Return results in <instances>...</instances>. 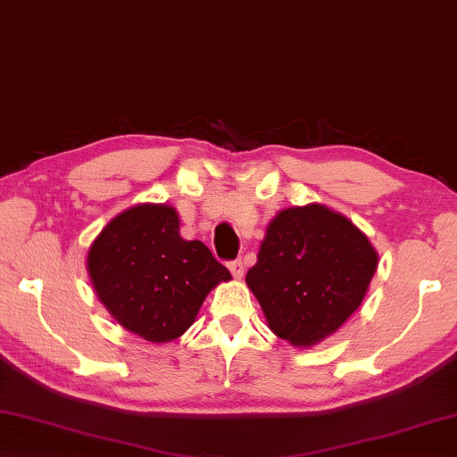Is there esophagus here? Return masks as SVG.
Wrapping results in <instances>:
<instances>
[{"label":"esophagus","mask_w":457,"mask_h":457,"mask_svg":"<svg viewBox=\"0 0 457 457\" xmlns=\"http://www.w3.org/2000/svg\"><path fill=\"white\" fill-rule=\"evenodd\" d=\"M228 267H229V271H231V275L236 277V279H241V277H244L245 267H244V262H241V259H236V262H229Z\"/></svg>","instance_id":"esophagus-1"}]
</instances>
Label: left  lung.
<instances>
[{"mask_svg": "<svg viewBox=\"0 0 457 457\" xmlns=\"http://www.w3.org/2000/svg\"><path fill=\"white\" fill-rule=\"evenodd\" d=\"M377 267V249L351 220L309 204L270 221L245 283L277 337L312 346L361 307Z\"/></svg>", "mask_w": 457, "mask_h": 457, "instance_id": "obj_1", "label": "left lung"}]
</instances>
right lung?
<instances>
[{"label": "right lung", "mask_w": 457, "mask_h": 457, "mask_svg": "<svg viewBox=\"0 0 457 457\" xmlns=\"http://www.w3.org/2000/svg\"><path fill=\"white\" fill-rule=\"evenodd\" d=\"M87 270L116 323L150 343H170L194 325L208 293L231 275L202 241L180 236L172 205L140 204L106 223Z\"/></svg>", "instance_id": "right-lung-1"}]
</instances>
